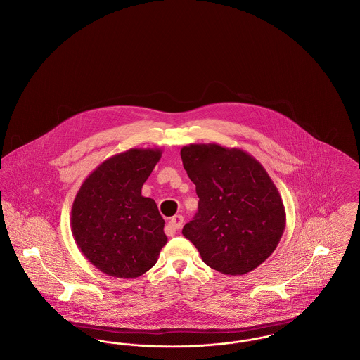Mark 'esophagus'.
I'll return each instance as SVG.
<instances>
[{
  "label": "esophagus",
  "instance_id": "34e87169",
  "mask_svg": "<svg viewBox=\"0 0 360 360\" xmlns=\"http://www.w3.org/2000/svg\"><path fill=\"white\" fill-rule=\"evenodd\" d=\"M183 222H184L183 215H174L173 218H171V221L168 222V225H167V234L168 236H174L177 233V230L183 226Z\"/></svg>",
  "mask_w": 360,
  "mask_h": 360
}]
</instances>
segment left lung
Returning <instances> with one entry per match:
<instances>
[{"label": "left lung", "mask_w": 360, "mask_h": 360, "mask_svg": "<svg viewBox=\"0 0 360 360\" xmlns=\"http://www.w3.org/2000/svg\"><path fill=\"white\" fill-rule=\"evenodd\" d=\"M180 154L199 196L183 236L202 260L225 275L264 263L285 227L283 200L264 167L249 153L218 143H191Z\"/></svg>", "instance_id": "8db88e82"}]
</instances>
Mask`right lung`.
I'll return each mask as SVG.
<instances>
[{"mask_svg": "<svg viewBox=\"0 0 360 360\" xmlns=\"http://www.w3.org/2000/svg\"><path fill=\"white\" fill-rule=\"evenodd\" d=\"M162 150L133 148L101 162L78 189L72 231L82 255L108 276L134 279L157 263L168 243L165 221L142 186Z\"/></svg>", "mask_w": 360, "mask_h": 360, "instance_id": "1", "label": "right lung"}]
</instances>
